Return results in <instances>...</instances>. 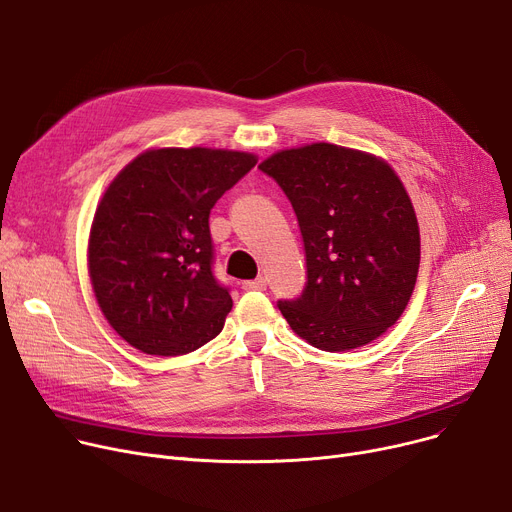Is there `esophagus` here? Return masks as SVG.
I'll list each match as a JSON object with an SVG mask.
<instances>
[{
    "label": "esophagus",
    "mask_w": 512,
    "mask_h": 512,
    "mask_svg": "<svg viewBox=\"0 0 512 512\" xmlns=\"http://www.w3.org/2000/svg\"><path fill=\"white\" fill-rule=\"evenodd\" d=\"M241 287L246 291H264L266 289V279L258 277V279H252V281H243Z\"/></svg>",
    "instance_id": "34e87169"
}]
</instances>
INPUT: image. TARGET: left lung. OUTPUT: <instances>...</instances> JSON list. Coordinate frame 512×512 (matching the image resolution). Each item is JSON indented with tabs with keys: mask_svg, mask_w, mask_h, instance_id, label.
Instances as JSON below:
<instances>
[{
	"mask_svg": "<svg viewBox=\"0 0 512 512\" xmlns=\"http://www.w3.org/2000/svg\"><path fill=\"white\" fill-rule=\"evenodd\" d=\"M298 216L306 285L277 306L314 348L346 352L392 327L417 283L421 237L408 193L385 160L333 143L266 158Z\"/></svg>",
	"mask_w": 512,
	"mask_h": 512,
	"instance_id": "obj_1",
	"label": "left lung"
}]
</instances>
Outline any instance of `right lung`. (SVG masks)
<instances>
[{
	"instance_id": "obj_1",
	"label": "right lung",
	"mask_w": 512,
	"mask_h": 512,
	"mask_svg": "<svg viewBox=\"0 0 512 512\" xmlns=\"http://www.w3.org/2000/svg\"><path fill=\"white\" fill-rule=\"evenodd\" d=\"M256 162L233 150H148L106 189L89 233V277L106 321L133 348L179 356L223 331L233 300L212 273L208 218Z\"/></svg>"
}]
</instances>
